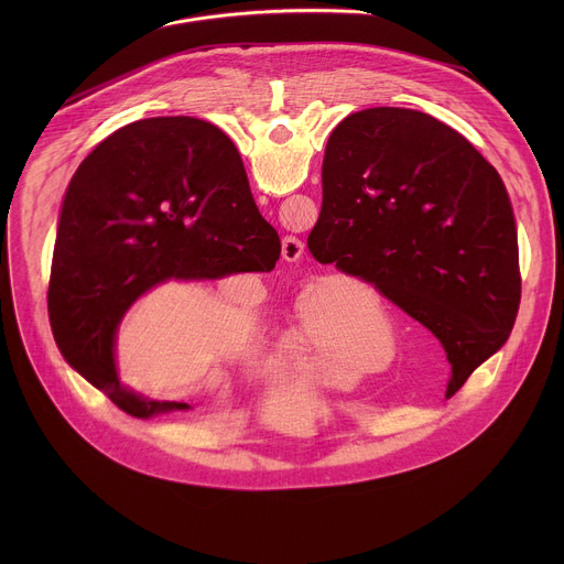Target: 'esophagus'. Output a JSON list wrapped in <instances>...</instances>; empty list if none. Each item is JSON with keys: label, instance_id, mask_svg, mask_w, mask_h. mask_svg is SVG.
<instances>
[{"label": "esophagus", "instance_id": "34e87169", "mask_svg": "<svg viewBox=\"0 0 564 564\" xmlns=\"http://www.w3.org/2000/svg\"><path fill=\"white\" fill-rule=\"evenodd\" d=\"M305 254V246L303 240L296 238V236H285L283 243H281V257L288 261V263H296L301 261Z\"/></svg>", "mask_w": 564, "mask_h": 564}]
</instances>
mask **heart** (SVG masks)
I'll use <instances>...</instances> for the list:
<instances>
[{
  "mask_svg": "<svg viewBox=\"0 0 564 564\" xmlns=\"http://www.w3.org/2000/svg\"><path fill=\"white\" fill-rule=\"evenodd\" d=\"M290 348L310 359V375L330 386L379 372L397 357V335L379 292L359 276L337 274L296 299Z\"/></svg>",
  "mask_w": 564,
  "mask_h": 564,
  "instance_id": "obj_1",
  "label": "heart"
}]
</instances>
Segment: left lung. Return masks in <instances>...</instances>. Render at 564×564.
Instances as JSON below:
<instances>
[{"label": "left lung", "mask_w": 564, "mask_h": 564, "mask_svg": "<svg viewBox=\"0 0 564 564\" xmlns=\"http://www.w3.org/2000/svg\"><path fill=\"white\" fill-rule=\"evenodd\" d=\"M321 178L307 250L429 328L451 364L448 392L459 390L507 344L520 305L516 216L500 174L433 116L375 107L335 127Z\"/></svg>", "instance_id": "obj_1"}]
</instances>
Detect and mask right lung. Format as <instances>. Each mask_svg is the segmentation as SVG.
Segmentation results:
<instances>
[{"label": "right lung", "instance_id": "obj_1", "mask_svg": "<svg viewBox=\"0 0 564 564\" xmlns=\"http://www.w3.org/2000/svg\"><path fill=\"white\" fill-rule=\"evenodd\" d=\"M279 257L281 238L220 129L187 116L138 120L102 140L68 183L48 283L55 344L127 415L189 411L120 383L122 316L170 279L270 272Z\"/></svg>", "mask_w": 564, "mask_h": 564}]
</instances>
